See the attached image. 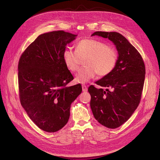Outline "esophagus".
<instances>
[{
    "instance_id": "esophagus-1",
    "label": "esophagus",
    "mask_w": 160,
    "mask_h": 160,
    "mask_svg": "<svg viewBox=\"0 0 160 160\" xmlns=\"http://www.w3.org/2000/svg\"><path fill=\"white\" fill-rule=\"evenodd\" d=\"M82 90H83V92H86V91H88V87H87V86H86V85H85V84H82Z\"/></svg>"
}]
</instances>
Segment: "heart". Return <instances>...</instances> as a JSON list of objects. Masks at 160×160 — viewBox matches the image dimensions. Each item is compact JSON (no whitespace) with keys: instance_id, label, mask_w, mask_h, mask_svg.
<instances>
[{"instance_id":"1","label":"heart","mask_w":160,"mask_h":160,"mask_svg":"<svg viewBox=\"0 0 160 160\" xmlns=\"http://www.w3.org/2000/svg\"><path fill=\"white\" fill-rule=\"evenodd\" d=\"M117 50L98 39L85 38L76 45L75 50L65 48L62 58L66 67L71 72L78 71L82 62L85 59L84 65L76 77V81L85 83L94 78L98 74L104 77L115 69L118 61Z\"/></svg>"}]
</instances>
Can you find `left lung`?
Returning a JSON list of instances; mask_svg holds the SVG:
<instances>
[{
    "instance_id": "left-lung-1",
    "label": "left lung",
    "mask_w": 160,
    "mask_h": 160,
    "mask_svg": "<svg viewBox=\"0 0 160 160\" xmlns=\"http://www.w3.org/2000/svg\"><path fill=\"white\" fill-rule=\"evenodd\" d=\"M113 41L119 54L112 72L96 82L102 88L97 89L91 85L88 88L90 106L95 119L114 129L127 121L140 103L145 65L138 50L121 33L98 31L92 34Z\"/></svg>"
}]
</instances>
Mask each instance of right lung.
Wrapping results in <instances>:
<instances>
[{"mask_svg": "<svg viewBox=\"0 0 160 160\" xmlns=\"http://www.w3.org/2000/svg\"><path fill=\"white\" fill-rule=\"evenodd\" d=\"M77 36L63 30L42 33L25 49L18 65L20 102L30 119L47 132L67 123L71 105L82 93L63 62L65 46Z\"/></svg>", "mask_w": 160, "mask_h": 160, "instance_id": "obj_1", "label": "right lung"}]
</instances>
